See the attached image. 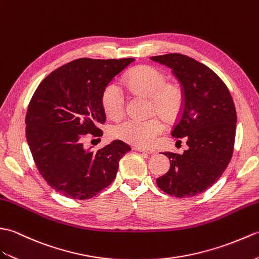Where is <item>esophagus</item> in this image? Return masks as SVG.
<instances>
[{
    "label": "esophagus",
    "instance_id": "34e87169",
    "mask_svg": "<svg viewBox=\"0 0 259 259\" xmlns=\"http://www.w3.org/2000/svg\"><path fill=\"white\" fill-rule=\"evenodd\" d=\"M133 151H137V152H143V153H147V154H153V153H154V151H152V149L142 148V147H139V146H134V147H133Z\"/></svg>",
    "mask_w": 259,
    "mask_h": 259
}]
</instances>
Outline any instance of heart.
Listing matches in <instances>:
<instances>
[{
  "label": "heart",
  "instance_id": "heart-1",
  "mask_svg": "<svg viewBox=\"0 0 259 259\" xmlns=\"http://www.w3.org/2000/svg\"><path fill=\"white\" fill-rule=\"evenodd\" d=\"M128 89L137 94L151 97V112L160 115L166 122H174L184 105L180 86L167 83V76L156 67L143 65L132 70L124 77ZM102 107L111 118H118L125 111V97L116 83L105 86L101 96ZM163 124L157 117L148 119L127 118L113 125L111 135L140 147L151 146L162 133Z\"/></svg>",
  "mask_w": 259,
  "mask_h": 259
}]
</instances>
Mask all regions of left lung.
Here are the masks:
<instances>
[{
	"label": "left lung",
	"instance_id": "1",
	"mask_svg": "<svg viewBox=\"0 0 259 259\" xmlns=\"http://www.w3.org/2000/svg\"><path fill=\"white\" fill-rule=\"evenodd\" d=\"M151 59L171 68L182 85L184 105L171 136L188 146L183 154L163 153L170 167L157 186L175 197L196 196L220 180L232 159L237 122L233 97L214 71L192 57L170 53Z\"/></svg>",
	"mask_w": 259,
	"mask_h": 259
}]
</instances>
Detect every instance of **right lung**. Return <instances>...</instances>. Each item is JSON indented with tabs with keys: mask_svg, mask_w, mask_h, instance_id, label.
<instances>
[{
	"mask_svg": "<svg viewBox=\"0 0 259 259\" xmlns=\"http://www.w3.org/2000/svg\"><path fill=\"white\" fill-rule=\"evenodd\" d=\"M132 62L74 60L52 72L34 92L25 117L26 141L39 174L63 196L94 197L111 185L119 159L131 151L118 140L99 151L86 149L83 143L103 135L102 92Z\"/></svg>",
	"mask_w": 259,
	"mask_h": 259,
	"instance_id": "add662e5",
	"label": "right lung"
}]
</instances>
